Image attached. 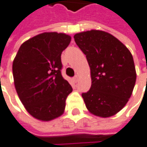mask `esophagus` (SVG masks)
Wrapping results in <instances>:
<instances>
[{"instance_id": "1", "label": "esophagus", "mask_w": 147, "mask_h": 147, "mask_svg": "<svg viewBox=\"0 0 147 147\" xmlns=\"http://www.w3.org/2000/svg\"><path fill=\"white\" fill-rule=\"evenodd\" d=\"M78 78H79V77H78V76H77V75H76V76H75V77L73 78L74 81H75L76 83V82L78 81Z\"/></svg>"}]
</instances>
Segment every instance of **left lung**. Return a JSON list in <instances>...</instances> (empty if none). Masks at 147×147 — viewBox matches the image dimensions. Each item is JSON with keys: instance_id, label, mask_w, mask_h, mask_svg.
<instances>
[{"instance_id": "1", "label": "left lung", "mask_w": 147, "mask_h": 147, "mask_svg": "<svg viewBox=\"0 0 147 147\" xmlns=\"http://www.w3.org/2000/svg\"><path fill=\"white\" fill-rule=\"evenodd\" d=\"M90 68L91 87L81 95L90 113L100 118L118 113L131 97L137 79L132 55L110 34L92 29L74 35Z\"/></svg>"}]
</instances>
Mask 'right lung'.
Wrapping results in <instances>:
<instances>
[{
    "mask_svg": "<svg viewBox=\"0 0 147 147\" xmlns=\"http://www.w3.org/2000/svg\"><path fill=\"white\" fill-rule=\"evenodd\" d=\"M63 33L45 32L23 42L13 61L16 92L31 116L48 122L64 113L72 88L61 76V55L71 42Z\"/></svg>",
    "mask_w": 147,
    "mask_h": 147,
    "instance_id": "right-lung-1",
    "label": "right lung"
}]
</instances>
